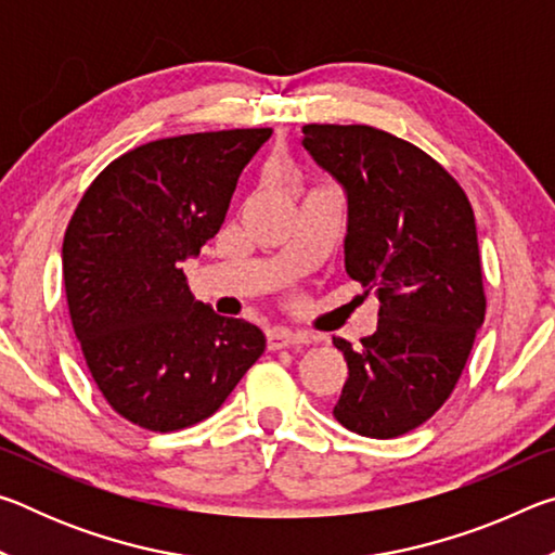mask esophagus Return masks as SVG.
Here are the masks:
<instances>
[{
  "label": "esophagus",
  "mask_w": 555,
  "mask_h": 555,
  "mask_svg": "<svg viewBox=\"0 0 555 555\" xmlns=\"http://www.w3.org/2000/svg\"><path fill=\"white\" fill-rule=\"evenodd\" d=\"M315 343V335L308 333H294L288 327H274V331L267 333V345L269 350H284V347H294V345H311Z\"/></svg>",
  "instance_id": "esophagus-1"
}]
</instances>
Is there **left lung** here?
Here are the masks:
<instances>
[{
    "label": "left lung",
    "instance_id": "left-lung-1",
    "mask_svg": "<svg viewBox=\"0 0 555 555\" xmlns=\"http://www.w3.org/2000/svg\"><path fill=\"white\" fill-rule=\"evenodd\" d=\"M300 144L343 188L345 271L379 296L362 347L333 337L347 382L333 416L352 434L397 438L443 406L485 321L475 215L453 176L367 125H306Z\"/></svg>",
    "mask_w": 555,
    "mask_h": 555
}]
</instances>
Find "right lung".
I'll return each mask as SVG.
<instances>
[{
	"label": "right lung",
	"instance_id": "obj_1",
	"mask_svg": "<svg viewBox=\"0 0 555 555\" xmlns=\"http://www.w3.org/2000/svg\"><path fill=\"white\" fill-rule=\"evenodd\" d=\"M271 129L158 139L112 162L63 240L75 337L119 416L168 434L230 397L267 347L257 325L222 318L181 264L220 232L240 173Z\"/></svg>",
	"mask_w": 555,
	"mask_h": 555
}]
</instances>
